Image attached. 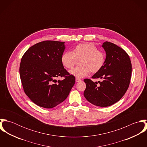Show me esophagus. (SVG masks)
<instances>
[{
	"instance_id": "34e87169",
	"label": "esophagus",
	"mask_w": 147,
	"mask_h": 147,
	"mask_svg": "<svg viewBox=\"0 0 147 147\" xmlns=\"http://www.w3.org/2000/svg\"><path fill=\"white\" fill-rule=\"evenodd\" d=\"M82 80H80V79H78V78H76V82H77V83H78V82H81Z\"/></svg>"
}]
</instances>
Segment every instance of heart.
<instances>
[{
	"label": "heart",
	"instance_id": "1",
	"mask_svg": "<svg viewBox=\"0 0 147 147\" xmlns=\"http://www.w3.org/2000/svg\"><path fill=\"white\" fill-rule=\"evenodd\" d=\"M61 59L67 69L72 68L77 61H80V66L69 71L71 75L79 79L86 76L90 72L92 74L99 72L105 64L106 56L96 46L85 43L76 45L72 52L64 53Z\"/></svg>",
	"mask_w": 147,
	"mask_h": 147
}]
</instances>
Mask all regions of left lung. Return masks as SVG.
<instances>
[{
	"mask_svg": "<svg viewBox=\"0 0 147 147\" xmlns=\"http://www.w3.org/2000/svg\"><path fill=\"white\" fill-rule=\"evenodd\" d=\"M102 46L106 51V61L102 68L92 79H102V82H93L85 79V98L91 104L107 107L119 101L128 88L132 72L130 58L121 47L106 41Z\"/></svg>",
	"mask_w": 147,
	"mask_h": 147,
	"instance_id": "1",
	"label": "left lung"
}]
</instances>
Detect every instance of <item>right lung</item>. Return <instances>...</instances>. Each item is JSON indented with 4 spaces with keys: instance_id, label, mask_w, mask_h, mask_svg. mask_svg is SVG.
<instances>
[{
    "instance_id": "1",
    "label": "right lung",
    "mask_w": 147,
    "mask_h": 147,
    "mask_svg": "<svg viewBox=\"0 0 147 147\" xmlns=\"http://www.w3.org/2000/svg\"><path fill=\"white\" fill-rule=\"evenodd\" d=\"M64 42L45 41L29 48L20 64L25 93L36 105L53 108L64 101L75 83V76L64 68L61 56ZM64 77L57 81V78Z\"/></svg>"
}]
</instances>
